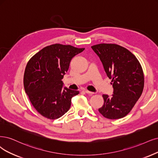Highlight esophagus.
Returning a JSON list of instances; mask_svg holds the SVG:
<instances>
[{"mask_svg":"<svg viewBox=\"0 0 158 158\" xmlns=\"http://www.w3.org/2000/svg\"><path fill=\"white\" fill-rule=\"evenodd\" d=\"M84 92H85V93H86V94H90V95H92V94H94V92H90V91H89V90H84Z\"/></svg>","mask_w":158,"mask_h":158,"instance_id":"obj_1","label":"esophagus"}]
</instances>
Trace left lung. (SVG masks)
I'll return each instance as SVG.
<instances>
[{
    "mask_svg": "<svg viewBox=\"0 0 158 158\" xmlns=\"http://www.w3.org/2000/svg\"><path fill=\"white\" fill-rule=\"evenodd\" d=\"M102 62L107 77L111 79L113 94H103L104 103L98 109L104 117L119 119L130 112L141 97L144 74L137 58L127 49L111 44L91 47Z\"/></svg>",
    "mask_w": 158,
    "mask_h": 158,
    "instance_id": "1",
    "label": "left lung"
}]
</instances>
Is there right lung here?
Here are the masks:
<instances>
[{
  "instance_id": "obj_1",
  "label": "right lung",
  "mask_w": 158,
  "mask_h": 158,
  "mask_svg": "<svg viewBox=\"0 0 158 158\" xmlns=\"http://www.w3.org/2000/svg\"><path fill=\"white\" fill-rule=\"evenodd\" d=\"M84 50L56 44L45 47L27 63L23 79L25 90L34 107L44 117H61L71 107L72 97L79 93L63 87L62 79L72 58Z\"/></svg>"
}]
</instances>
